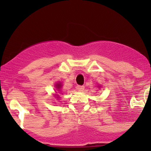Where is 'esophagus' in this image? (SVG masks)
<instances>
[{
	"instance_id": "34e87169",
	"label": "esophagus",
	"mask_w": 151,
	"mask_h": 151,
	"mask_svg": "<svg viewBox=\"0 0 151 151\" xmlns=\"http://www.w3.org/2000/svg\"><path fill=\"white\" fill-rule=\"evenodd\" d=\"M85 89V87L83 85H77V90L79 91H83Z\"/></svg>"
}]
</instances>
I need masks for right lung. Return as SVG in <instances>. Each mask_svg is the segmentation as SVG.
Masks as SVG:
<instances>
[{
    "label": "right lung",
    "instance_id": "right-lung-1",
    "mask_svg": "<svg viewBox=\"0 0 151 151\" xmlns=\"http://www.w3.org/2000/svg\"><path fill=\"white\" fill-rule=\"evenodd\" d=\"M60 86H61V84H60V83H58V84L56 85V87H57L58 89H60Z\"/></svg>",
    "mask_w": 151,
    "mask_h": 151
}]
</instances>
